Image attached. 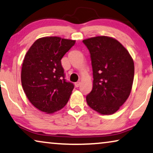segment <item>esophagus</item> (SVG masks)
I'll return each instance as SVG.
<instances>
[{
	"instance_id": "34e87169",
	"label": "esophagus",
	"mask_w": 153,
	"mask_h": 153,
	"mask_svg": "<svg viewBox=\"0 0 153 153\" xmlns=\"http://www.w3.org/2000/svg\"><path fill=\"white\" fill-rule=\"evenodd\" d=\"M80 84H81L80 81H77V82L75 83V86H76V88H78L79 85H80Z\"/></svg>"
}]
</instances>
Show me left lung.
Returning <instances> with one entry per match:
<instances>
[{
	"label": "left lung",
	"instance_id": "8db88e82",
	"mask_svg": "<svg viewBox=\"0 0 153 153\" xmlns=\"http://www.w3.org/2000/svg\"><path fill=\"white\" fill-rule=\"evenodd\" d=\"M91 54L93 86L86 96L90 107L103 115L116 112L132 87L134 65L129 52L116 39L97 36L83 40Z\"/></svg>",
	"mask_w": 153,
	"mask_h": 153
}]
</instances>
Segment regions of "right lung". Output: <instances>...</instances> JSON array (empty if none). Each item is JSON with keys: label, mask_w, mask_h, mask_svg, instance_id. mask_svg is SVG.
I'll list each match as a JSON object with an SVG mask.
<instances>
[{"label": "right lung", "mask_w": 153, "mask_h": 153, "mask_svg": "<svg viewBox=\"0 0 153 153\" xmlns=\"http://www.w3.org/2000/svg\"><path fill=\"white\" fill-rule=\"evenodd\" d=\"M75 40L59 37L37 39L25 56L22 84L29 101L41 111L53 114L68 103L74 85L65 79L61 64Z\"/></svg>", "instance_id": "right-lung-1"}]
</instances>
